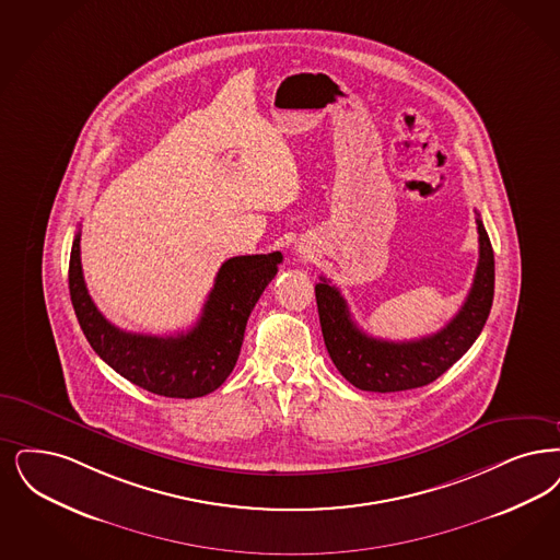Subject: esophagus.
Segmentation results:
<instances>
[{
  "mask_svg": "<svg viewBox=\"0 0 560 560\" xmlns=\"http://www.w3.org/2000/svg\"><path fill=\"white\" fill-rule=\"evenodd\" d=\"M300 252H302V254H306V249H300Z\"/></svg>",
  "mask_w": 560,
  "mask_h": 560,
  "instance_id": "34e87169",
  "label": "esophagus"
}]
</instances>
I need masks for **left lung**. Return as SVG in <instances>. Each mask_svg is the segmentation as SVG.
I'll return each instance as SVG.
<instances>
[{"instance_id":"obj_1","label":"left lung","mask_w":560,"mask_h":560,"mask_svg":"<svg viewBox=\"0 0 560 560\" xmlns=\"http://www.w3.org/2000/svg\"><path fill=\"white\" fill-rule=\"evenodd\" d=\"M479 262L460 311L433 336L387 341L366 336L354 323L346 300L325 277L316 283V306L323 339L337 371L364 392H404L423 387L444 375L481 334L493 300V249L477 217Z\"/></svg>"}]
</instances>
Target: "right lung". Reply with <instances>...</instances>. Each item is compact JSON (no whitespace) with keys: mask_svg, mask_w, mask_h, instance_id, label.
<instances>
[{"mask_svg":"<svg viewBox=\"0 0 560 560\" xmlns=\"http://www.w3.org/2000/svg\"><path fill=\"white\" fill-rule=\"evenodd\" d=\"M79 244L81 233L70 249L68 290L91 348L118 375L164 398H200L223 385L240 359L249 313L283 260L281 252L229 258L189 331L143 336L114 327L97 311L83 279Z\"/></svg>","mask_w":560,"mask_h":560,"instance_id":"add662e5","label":"right lung"}]
</instances>
